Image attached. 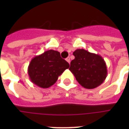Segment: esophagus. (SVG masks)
I'll list each match as a JSON object with an SVG mask.
<instances>
[{
    "instance_id": "esophagus-1",
    "label": "esophagus",
    "mask_w": 129,
    "mask_h": 129,
    "mask_svg": "<svg viewBox=\"0 0 129 129\" xmlns=\"http://www.w3.org/2000/svg\"><path fill=\"white\" fill-rule=\"evenodd\" d=\"M66 59V61H68V62L69 63H70V57H67V58Z\"/></svg>"
}]
</instances>
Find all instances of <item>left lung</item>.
Here are the masks:
<instances>
[{
  "label": "left lung",
  "instance_id": "8db88e82",
  "mask_svg": "<svg viewBox=\"0 0 129 129\" xmlns=\"http://www.w3.org/2000/svg\"><path fill=\"white\" fill-rule=\"evenodd\" d=\"M75 59L69 70L84 88L93 89L102 84L107 76L106 62L100 55L78 49L73 53Z\"/></svg>",
  "mask_w": 129,
  "mask_h": 129
}]
</instances>
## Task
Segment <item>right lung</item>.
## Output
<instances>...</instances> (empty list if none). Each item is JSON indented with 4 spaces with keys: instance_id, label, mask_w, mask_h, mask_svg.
I'll list each match as a JSON object with an SVG mask.
<instances>
[{
    "instance_id": "obj_1",
    "label": "right lung",
    "mask_w": 129,
    "mask_h": 129,
    "mask_svg": "<svg viewBox=\"0 0 129 129\" xmlns=\"http://www.w3.org/2000/svg\"><path fill=\"white\" fill-rule=\"evenodd\" d=\"M69 67V63L61 57L59 51L50 49L31 59L28 74L34 84L47 88L54 84L58 77Z\"/></svg>"
}]
</instances>
